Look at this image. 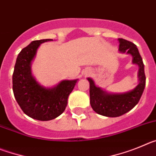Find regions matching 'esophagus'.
Segmentation results:
<instances>
[{"instance_id": "1", "label": "esophagus", "mask_w": 156, "mask_h": 156, "mask_svg": "<svg viewBox=\"0 0 156 156\" xmlns=\"http://www.w3.org/2000/svg\"><path fill=\"white\" fill-rule=\"evenodd\" d=\"M90 73V70H86V71H85V73H84L85 75H89Z\"/></svg>"}]
</instances>
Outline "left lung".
I'll return each instance as SVG.
<instances>
[{
	"label": "left lung",
	"instance_id": "obj_1",
	"mask_svg": "<svg viewBox=\"0 0 156 156\" xmlns=\"http://www.w3.org/2000/svg\"><path fill=\"white\" fill-rule=\"evenodd\" d=\"M119 51L130 55L132 63L138 66V84L133 90L124 93H108L96 86L94 81L88 77L90 83V103L98 114L107 117H118L126 113L138 103L145 87V74L142 58L137 46L130 41L119 38Z\"/></svg>",
	"mask_w": 156,
	"mask_h": 156
}]
</instances>
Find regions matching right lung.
Masks as SVG:
<instances>
[{"label": "right lung", "instance_id": "1", "mask_svg": "<svg viewBox=\"0 0 156 156\" xmlns=\"http://www.w3.org/2000/svg\"><path fill=\"white\" fill-rule=\"evenodd\" d=\"M52 39L34 41L18 55L15 65L12 84L13 93L20 108L33 119L48 121L55 119L65 111L69 95L76 80H64L52 87L41 85L32 74V62L41 44Z\"/></svg>", "mask_w": 156, "mask_h": 156}]
</instances>
